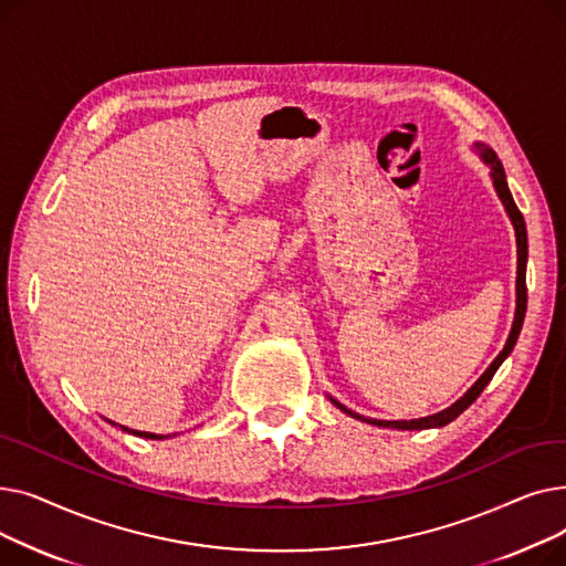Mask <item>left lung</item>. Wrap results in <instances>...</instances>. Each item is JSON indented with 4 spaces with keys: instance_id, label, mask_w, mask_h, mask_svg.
I'll return each instance as SVG.
<instances>
[{
    "instance_id": "obj_1",
    "label": "left lung",
    "mask_w": 566,
    "mask_h": 566,
    "mask_svg": "<svg viewBox=\"0 0 566 566\" xmlns=\"http://www.w3.org/2000/svg\"><path fill=\"white\" fill-rule=\"evenodd\" d=\"M474 151H478V156L484 160V165L491 169V181H493V188L504 206V211H507L512 224H514V233H516V312H514V323H512V331H510V337L507 342H504V348L497 353V358L489 365V369L472 382V388L461 397L457 399L450 408H444L440 412H433V415H427V418H420V420H374V418H365V415L355 412L350 408H346L344 403H339L337 399H331L333 406H337L342 412H346L348 418L353 420H360V422H367V424H374V427H382V429H403V431H412V429H438V427H444L450 424L452 420H457L459 415L478 399L482 395V390L489 385V380L493 378V374L497 371V367L507 360V355L514 350L516 346V339L521 335V328H523V318H525V310H527V286H525V268H527V231H525V220L518 211V206L514 203V197L510 192V186H507V176H504V169H502V163L497 160L495 151L491 146L482 144V142H474L472 144Z\"/></svg>"
}]
</instances>
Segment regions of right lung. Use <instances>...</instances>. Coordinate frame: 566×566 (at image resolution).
Instances as JSON below:
<instances>
[{
    "label": "right lung",
    "mask_w": 566,
    "mask_h": 566,
    "mask_svg": "<svg viewBox=\"0 0 566 566\" xmlns=\"http://www.w3.org/2000/svg\"><path fill=\"white\" fill-rule=\"evenodd\" d=\"M109 422V420H107ZM109 424H114V422H109ZM114 427H118L122 431H128V433H133V436H139V438H151V440H165V438H171V436H163V433H148V431H135V429H128V427H122V424H114Z\"/></svg>",
    "instance_id": "right-lung-1"
}]
</instances>
